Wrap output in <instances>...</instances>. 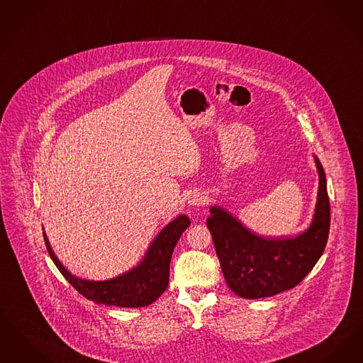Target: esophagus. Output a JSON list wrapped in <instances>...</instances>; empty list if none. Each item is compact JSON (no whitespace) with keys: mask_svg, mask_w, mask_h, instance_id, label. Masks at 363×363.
Wrapping results in <instances>:
<instances>
[{"mask_svg":"<svg viewBox=\"0 0 363 363\" xmlns=\"http://www.w3.org/2000/svg\"><path fill=\"white\" fill-rule=\"evenodd\" d=\"M189 203H190L191 206H200V205L205 203V197H203L201 193L194 191V193H191V194L189 196Z\"/></svg>","mask_w":363,"mask_h":363,"instance_id":"1","label":"esophagus"}]
</instances>
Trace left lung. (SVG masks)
<instances>
[{
    "instance_id": "left-lung-1",
    "label": "left lung",
    "mask_w": 363,
    "mask_h": 363,
    "mask_svg": "<svg viewBox=\"0 0 363 363\" xmlns=\"http://www.w3.org/2000/svg\"><path fill=\"white\" fill-rule=\"evenodd\" d=\"M319 172V193L311 227L289 239H267L252 233L220 206L211 208L206 225L213 238L227 285L243 298H262L298 285L319 261L330 233V199L324 169Z\"/></svg>"
}]
</instances>
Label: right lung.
I'll return each mask as SVG.
<instances>
[{
    "mask_svg": "<svg viewBox=\"0 0 363 363\" xmlns=\"http://www.w3.org/2000/svg\"><path fill=\"white\" fill-rule=\"evenodd\" d=\"M189 225L190 220L186 215L174 218L154 239L143 261L130 272L106 281H86L73 276L59 262L44 233L43 236L47 251L62 276L87 300L109 306L140 308L152 304L167 288L172 254Z\"/></svg>",
    "mask_w": 363,
    "mask_h": 363,
    "instance_id": "obj_1",
    "label": "right lung"
}]
</instances>
